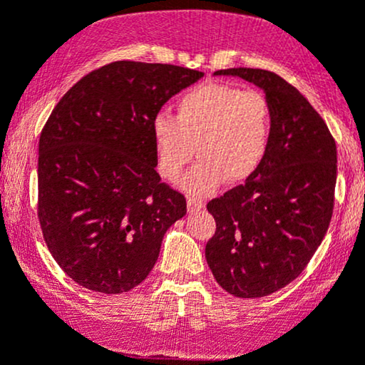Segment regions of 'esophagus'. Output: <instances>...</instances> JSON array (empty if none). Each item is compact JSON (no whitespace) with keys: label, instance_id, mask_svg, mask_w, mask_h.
Segmentation results:
<instances>
[{"label":"esophagus","instance_id":"34e87169","mask_svg":"<svg viewBox=\"0 0 365 365\" xmlns=\"http://www.w3.org/2000/svg\"><path fill=\"white\" fill-rule=\"evenodd\" d=\"M187 207H189L190 213H195V211L204 210V201L199 197H189V201H187Z\"/></svg>","mask_w":365,"mask_h":365}]
</instances>
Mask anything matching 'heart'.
<instances>
[{
  "label": "heart",
  "instance_id": "b5f03b06",
  "mask_svg": "<svg viewBox=\"0 0 365 365\" xmlns=\"http://www.w3.org/2000/svg\"><path fill=\"white\" fill-rule=\"evenodd\" d=\"M274 133L272 103L259 91L223 83H204L183 93L176 115L159 112L152 119L158 166L175 180L192 161H201L182 180V189L202 195L225 180L242 183L265 161Z\"/></svg>",
  "mask_w": 365,
  "mask_h": 365
}]
</instances>
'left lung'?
Listing matches in <instances>:
<instances>
[{
    "label": "left lung",
    "mask_w": 365,
    "mask_h": 365,
    "mask_svg": "<svg viewBox=\"0 0 365 365\" xmlns=\"http://www.w3.org/2000/svg\"><path fill=\"white\" fill-rule=\"evenodd\" d=\"M215 76L253 83L274 110L270 149L258 171L207 202L216 232L206 262L216 282L237 298H262L305 270L329 228L336 143L319 112L280 76L247 67Z\"/></svg>",
    "instance_id": "1"
}]
</instances>
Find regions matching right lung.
I'll use <instances>...</instances> for the list:
<instances>
[{
    "mask_svg": "<svg viewBox=\"0 0 365 365\" xmlns=\"http://www.w3.org/2000/svg\"><path fill=\"white\" fill-rule=\"evenodd\" d=\"M204 72L119 60L60 98L39 137L38 216L48 250L79 286L121 294L158 262L166 230L187 213L161 183L152 119Z\"/></svg>",
    "mask_w": 365,
    "mask_h": 365,
    "instance_id": "obj_1",
    "label": "right lung"
}]
</instances>
